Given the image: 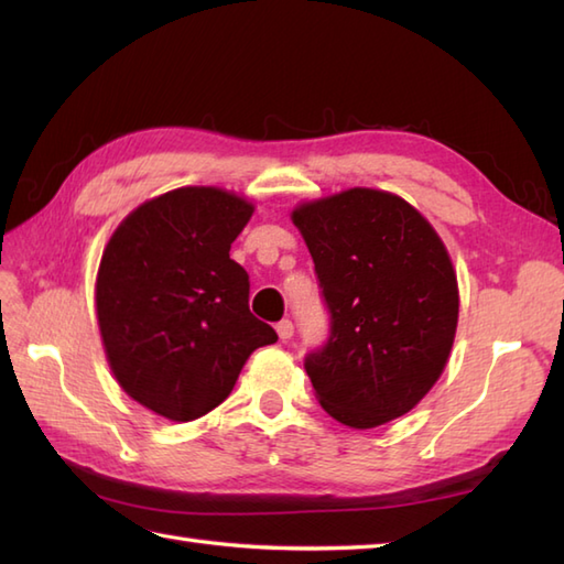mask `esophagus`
Listing matches in <instances>:
<instances>
[{
    "label": "esophagus",
    "instance_id": "34e87169",
    "mask_svg": "<svg viewBox=\"0 0 564 564\" xmlns=\"http://www.w3.org/2000/svg\"><path fill=\"white\" fill-rule=\"evenodd\" d=\"M275 332H279V337H281L283 341H289V339L293 337L295 327H293V322H291V319H281L279 325H275Z\"/></svg>",
    "mask_w": 564,
    "mask_h": 564
}]
</instances>
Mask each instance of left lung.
<instances>
[{
  "instance_id": "8db88e82",
  "label": "left lung",
  "mask_w": 564,
  "mask_h": 564,
  "mask_svg": "<svg viewBox=\"0 0 564 564\" xmlns=\"http://www.w3.org/2000/svg\"><path fill=\"white\" fill-rule=\"evenodd\" d=\"M313 254L329 337L305 370L329 416L373 429L406 414L446 368L458 281L422 213L376 188L293 210Z\"/></svg>"
}]
</instances>
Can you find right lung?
Masks as SVG:
<instances>
[{
	"label": "right lung",
	"instance_id": "add662e5",
	"mask_svg": "<svg viewBox=\"0 0 564 564\" xmlns=\"http://www.w3.org/2000/svg\"><path fill=\"white\" fill-rule=\"evenodd\" d=\"M254 206L213 186L142 203L104 249L97 317L130 398L194 422L232 392L239 370L279 334L249 313V275L230 259Z\"/></svg>",
	"mask_w": 564,
	"mask_h": 564
}]
</instances>
